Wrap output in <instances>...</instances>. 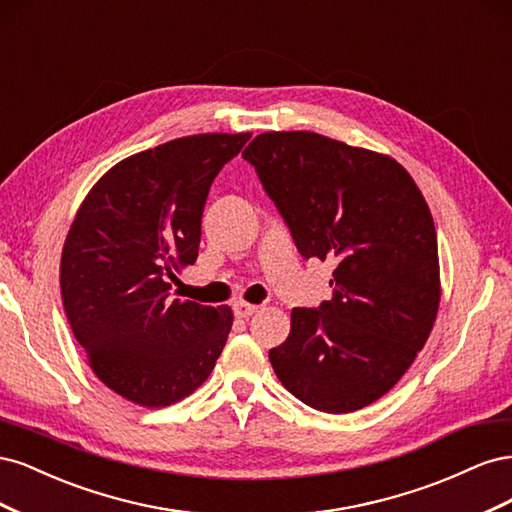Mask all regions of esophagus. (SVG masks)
I'll use <instances>...</instances> for the list:
<instances>
[{
  "label": "esophagus",
  "mask_w": 512,
  "mask_h": 512,
  "mask_svg": "<svg viewBox=\"0 0 512 512\" xmlns=\"http://www.w3.org/2000/svg\"><path fill=\"white\" fill-rule=\"evenodd\" d=\"M232 312H235L237 318H250V316H254L258 312V305L237 301L235 305H232Z\"/></svg>",
  "instance_id": "1"
}]
</instances>
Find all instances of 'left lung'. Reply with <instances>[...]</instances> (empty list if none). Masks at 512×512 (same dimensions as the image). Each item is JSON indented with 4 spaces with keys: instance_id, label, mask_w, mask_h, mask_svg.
<instances>
[{
    "instance_id": "obj_1",
    "label": "left lung",
    "mask_w": 512,
    "mask_h": 512,
    "mask_svg": "<svg viewBox=\"0 0 512 512\" xmlns=\"http://www.w3.org/2000/svg\"><path fill=\"white\" fill-rule=\"evenodd\" d=\"M303 258L333 260V299L294 307L269 350L275 376L309 408L374 404L423 350L440 305L438 239L408 170L316 132H265L243 151Z\"/></svg>"
}]
</instances>
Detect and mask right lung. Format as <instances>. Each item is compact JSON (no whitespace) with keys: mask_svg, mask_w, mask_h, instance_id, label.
Wrapping results in <instances>:
<instances>
[{"mask_svg":"<svg viewBox=\"0 0 512 512\" xmlns=\"http://www.w3.org/2000/svg\"><path fill=\"white\" fill-rule=\"evenodd\" d=\"M252 134H196L115 164L91 188L61 252L72 333L117 395L164 408L194 393L232 327L228 305L170 299L194 265L213 179Z\"/></svg>","mask_w":512,"mask_h":512,"instance_id":"1","label":"right lung"}]
</instances>
